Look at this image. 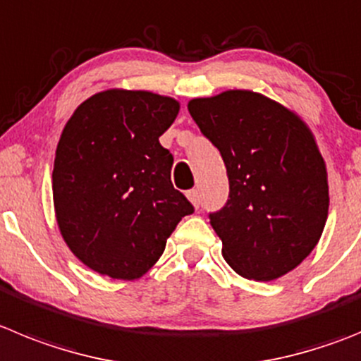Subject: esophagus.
Listing matches in <instances>:
<instances>
[{
	"label": "esophagus",
	"mask_w": 361,
	"mask_h": 361,
	"mask_svg": "<svg viewBox=\"0 0 361 361\" xmlns=\"http://www.w3.org/2000/svg\"><path fill=\"white\" fill-rule=\"evenodd\" d=\"M186 197L190 198V202L193 204V207H198L200 206V193H198L197 190H190L186 193Z\"/></svg>",
	"instance_id": "1"
}]
</instances>
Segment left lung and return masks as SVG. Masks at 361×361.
<instances>
[{"label": "left lung", "mask_w": 361, "mask_h": 361, "mask_svg": "<svg viewBox=\"0 0 361 361\" xmlns=\"http://www.w3.org/2000/svg\"><path fill=\"white\" fill-rule=\"evenodd\" d=\"M188 111L227 168L229 200L209 214L224 259L245 279L292 272L317 247L329 211L313 132L292 109L250 89L193 98Z\"/></svg>", "instance_id": "1"}]
</instances>
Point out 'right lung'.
<instances>
[{"label":"right lung","mask_w":361,"mask_h":361,"mask_svg":"<svg viewBox=\"0 0 361 361\" xmlns=\"http://www.w3.org/2000/svg\"><path fill=\"white\" fill-rule=\"evenodd\" d=\"M175 98L107 89L66 123L53 163V207L62 240L94 272L143 277L193 206L171 184L173 155L159 137L178 114Z\"/></svg>","instance_id":"obj_1"}]
</instances>
